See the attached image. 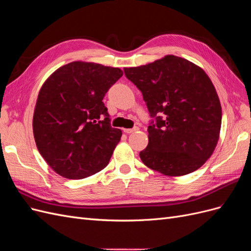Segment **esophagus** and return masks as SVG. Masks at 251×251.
Instances as JSON below:
<instances>
[{
    "label": "esophagus",
    "mask_w": 251,
    "mask_h": 251,
    "mask_svg": "<svg viewBox=\"0 0 251 251\" xmlns=\"http://www.w3.org/2000/svg\"><path fill=\"white\" fill-rule=\"evenodd\" d=\"M136 131H138V126H135L133 128H124V132L126 134H131V133H134Z\"/></svg>",
    "instance_id": "esophagus-1"
}]
</instances>
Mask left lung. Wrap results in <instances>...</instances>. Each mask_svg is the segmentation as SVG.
Wrapping results in <instances>:
<instances>
[{
  "instance_id": "left-lung-1",
  "label": "left lung",
  "mask_w": 251,
  "mask_h": 251,
  "mask_svg": "<svg viewBox=\"0 0 251 251\" xmlns=\"http://www.w3.org/2000/svg\"><path fill=\"white\" fill-rule=\"evenodd\" d=\"M124 71L153 118L149 144L139 154L142 162L172 177L201 168L216 149L222 123L221 103L207 74L175 55Z\"/></svg>"
}]
</instances>
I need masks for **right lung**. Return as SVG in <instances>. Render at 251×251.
<instances>
[{"instance_id":"add662e5","label":"right lung","mask_w":251,"mask_h":251,"mask_svg":"<svg viewBox=\"0 0 251 251\" xmlns=\"http://www.w3.org/2000/svg\"><path fill=\"white\" fill-rule=\"evenodd\" d=\"M123 74L119 68L73 62L44 82L33 135L41 155L60 176L82 179L108 165L123 133L111 126L102 100Z\"/></svg>"}]
</instances>
